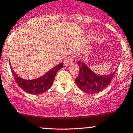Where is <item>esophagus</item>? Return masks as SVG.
<instances>
[{"label": "esophagus", "mask_w": 133, "mask_h": 133, "mask_svg": "<svg viewBox=\"0 0 133 133\" xmlns=\"http://www.w3.org/2000/svg\"><path fill=\"white\" fill-rule=\"evenodd\" d=\"M76 62V59L75 57H74L73 56H70V57H68V58H65V60L64 61V65L66 66V65H69L71 64H74Z\"/></svg>", "instance_id": "esophagus-1"}]
</instances>
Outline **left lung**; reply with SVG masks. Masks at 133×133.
Wrapping results in <instances>:
<instances>
[{
	"mask_svg": "<svg viewBox=\"0 0 133 133\" xmlns=\"http://www.w3.org/2000/svg\"><path fill=\"white\" fill-rule=\"evenodd\" d=\"M79 75L75 82L81 90L85 93L96 94L105 89L111 83L117 69L110 75L99 76L93 72L83 62L78 61Z\"/></svg>",
	"mask_w": 133,
	"mask_h": 133,
	"instance_id": "1",
	"label": "left lung"
}]
</instances>
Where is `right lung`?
<instances>
[{
	"label": "right lung",
	"instance_id": "add662e5",
	"mask_svg": "<svg viewBox=\"0 0 133 133\" xmlns=\"http://www.w3.org/2000/svg\"><path fill=\"white\" fill-rule=\"evenodd\" d=\"M10 67L11 65L10 64ZM63 67V62L53 68L50 71L41 77L32 80H26L18 76L11 68V72L15 78V81L21 89L24 91L31 94H42L48 90L53 84L57 71Z\"/></svg>",
	"mask_w": 133,
	"mask_h": 133
}]
</instances>
